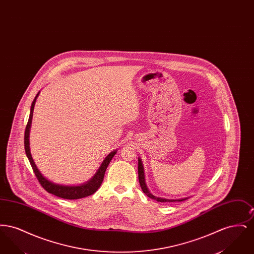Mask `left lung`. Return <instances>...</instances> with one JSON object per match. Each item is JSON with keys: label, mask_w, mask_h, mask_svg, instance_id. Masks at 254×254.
<instances>
[{"label": "left lung", "mask_w": 254, "mask_h": 254, "mask_svg": "<svg viewBox=\"0 0 254 254\" xmlns=\"http://www.w3.org/2000/svg\"><path fill=\"white\" fill-rule=\"evenodd\" d=\"M138 175H139V183H140V186H141V188H142V190L144 191V193L147 196V197H149V198H151V199H153V200H156L157 202H175V201H178V202H181V201H184V200H186V199H179V200H169V199H163V198H159V197H155L154 195H152V194L150 193L149 191H148V190H147V188H146V185H145V175H144V167H143V164H142V161H141V159L139 158L138 159Z\"/></svg>", "instance_id": "obj_1"}]
</instances>
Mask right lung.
Segmentation results:
<instances>
[{"label":"right lung","instance_id":"right-lung-1","mask_svg":"<svg viewBox=\"0 0 254 254\" xmlns=\"http://www.w3.org/2000/svg\"><path fill=\"white\" fill-rule=\"evenodd\" d=\"M39 95V93L37 94L35 99L32 102L31 105V109H30V114H29V119L26 124L25 127V130H24V150H25V154L28 158L30 165L32 167V169L36 175L37 179L39 183L41 184V186L48 191L49 193L53 194L57 197H60L63 199H68V200H75V199H81L86 196L92 195L97 190L100 188V186L102 185V183L104 181V176H105V172L109 167V163L111 161V159L115 155L116 151H112L107 158L104 160L103 164L101 165L100 169H98L96 174L94 175V177L87 182L85 185H81V186H73V187H68V186H62V185H56L52 182L49 181L47 178H45L42 173L39 171V169H37L36 165L33 161V159L31 157L30 154V149H29V129H30V126H31V121H32V116H33V110H34V106H35V102H36L37 97Z\"/></svg>","mask_w":254,"mask_h":254}]
</instances>
